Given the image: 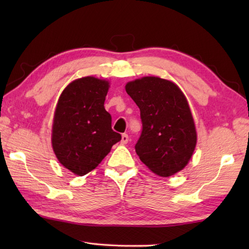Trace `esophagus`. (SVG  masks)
<instances>
[{
	"label": "esophagus",
	"mask_w": 249,
	"mask_h": 249,
	"mask_svg": "<svg viewBox=\"0 0 249 249\" xmlns=\"http://www.w3.org/2000/svg\"><path fill=\"white\" fill-rule=\"evenodd\" d=\"M129 138H128V135L127 134H123L122 135V138H121V144H126L128 142Z\"/></svg>",
	"instance_id": "1"
}]
</instances>
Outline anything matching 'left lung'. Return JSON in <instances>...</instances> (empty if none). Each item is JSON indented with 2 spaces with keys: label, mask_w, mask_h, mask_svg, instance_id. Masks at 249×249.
<instances>
[{
  "label": "left lung",
  "mask_w": 249,
  "mask_h": 249,
  "mask_svg": "<svg viewBox=\"0 0 249 249\" xmlns=\"http://www.w3.org/2000/svg\"><path fill=\"white\" fill-rule=\"evenodd\" d=\"M126 92L140 109L141 136L135 145L152 172L170 177L187 165L197 133L187 99L176 83L160 77L130 81Z\"/></svg>",
  "instance_id": "obj_1"
}]
</instances>
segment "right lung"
<instances>
[{"instance_id": "obj_1", "label": "right lung", "mask_w": 249, "mask_h": 249, "mask_svg": "<svg viewBox=\"0 0 249 249\" xmlns=\"http://www.w3.org/2000/svg\"><path fill=\"white\" fill-rule=\"evenodd\" d=\"M108 89V81L83 77L68 84L57 102L52 147L62 165L77 176L96 168L122 138L111 128L104 107Z\"/></svg>"}]
</instances>
